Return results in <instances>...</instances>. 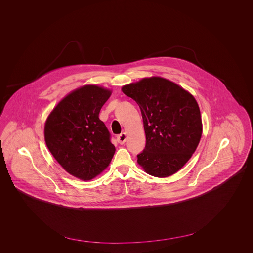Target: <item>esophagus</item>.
Instances as JSON below:
<instances>
[{"label":"esophagus","instance_id":"1","mask_svg":"<svg viewBox=\"0 0 253 253\" xmlns=\"http://www.w3.org/2000/svg\"><path fill=\"white\" fill-rule=\"evenodd\" d=\"M126 139H127V134H126V132H123V133H121L120 135H118V136H117V141H118V143H119V144H121V145H123V144L125 143Z\"/></svg>","mask_w":253,"mask_h":253}]
</instances>
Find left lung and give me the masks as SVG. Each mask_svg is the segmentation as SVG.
<instances>
[{"mask_svg": "<svg viewBox=\"0 0 253 253\" xmlns=\"http://www.w3.org/2000/svg\"><path fill=\"white\" fill-rule=\"evenodd\" d=\"M141 109L146 143L137 163L155 177L170 176L190 160L202 135L199 104L190 92L161 77L122 88Z\"/></svg>", "mask_w": 253, "mask_h": 253, "instance_id": "8db88e82", "label": "left lung"}]
</instances>
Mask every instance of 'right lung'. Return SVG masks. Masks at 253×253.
I'll list each match as a JSON object with an SVG mask.
<instances>
[{"label":"right lung","instance_id":"obj_1","mask_svg":"<svg viewBox=\"0 0 253 253\" xmlns=\"http://www.w3.org/2000/svg\"><path fill=\"white\" fill-rule=\"evenodd\" d=\"M112 91L95 84L69 92L46 119L44 140L67 172L90 181L108 167L116 149L99 112Z\"/></svg>","mask_w":253,"mask_h":253}]
</instances>
